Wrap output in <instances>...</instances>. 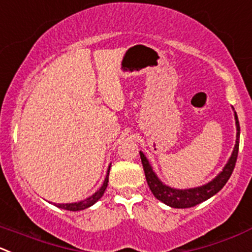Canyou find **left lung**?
I'll return each instance as SVG.
<instances>
[{"label":"left lung","instance_id":"left-lung-1","mask_svg":"<svg viewBox=\"0 0 252 252\" xmlns=\"http://www.w3.org/2000/svg\"><path fill=\"white\" fill-rule=\"evenodd\" d=\"M235 116V124H236V141L235 146H234L233 154H231L230 158L224 166L223 171L219 172L218 176L213 178L211 182L206 183L203 186L194 188H187V189H177V188H172L170 186H166L158 180L156 173L154 172L153 167L149 163L148 158L143 153L140 154L141 163H143L144 172H145L146 181H148V186L150 187L151 192L154 196L165 203L166 206H170L172 208H191V207L197 206V204L202 203V202L207 201L214 194L218 193L221 188L225 186L228 180L230 178L231 173H233L234 167H235L236 158H238L239 153V138H240V126H239L238 116L236 112H234Z\"/></svg>","mask_w":252,"mask_h":252}]
</instances>
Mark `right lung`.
<instances>
[{"label":"right lung","mask_w":252,"mask_h":252,"mask_svg":"<svg viewBox=\"0 0 252 252\" xmlns=\"http://www.w3.org/2000/svg\"><path fill=\"white\" fill-rule=\"evenodd\" d=\"M109 170H111V166H108V171H107V176H106V178H104L103 185H102L101 188H99L98 191H97L96 193L92 194L91 197H89V198L84 199V201L75 202V203H66V204H55V203H54V204H55L56 207H59V208H61V209H66V211H72V212L82 211V209H86V208H89V207L94 206V204L96 203V202L98 201V199L101 198L102 196H103V193H104V191H106L107 186H108Z\"/></svg>","instance_id":"right-lung-1"}]
</instances>
